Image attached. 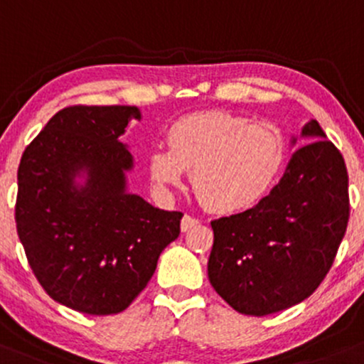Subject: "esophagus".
<instances>
[{
    "label": "esophagus",
    "instance_id": "34e87169",
    "mask_svg": "<svg viewBox=\"0 0 364 364\" xmlns=\"http://www.w3.org/2000/svg\"><path fill=\"white\" fill-rule=\"evenodd\" d=\"M199 223V220L198 218H194V216H191V215H186L182 218V222H181V228H182V232H187V230H191V228L193 227H196Z\"/></svg>",
    "mask_w": 364,
    "mask_h": 364
}]
</instances>
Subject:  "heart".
<instances>
[{"instance_id":"obj_1","label":"heart","mask_w":364,"mask_h":364,"mask_svg":"<svg viewBox=\"0 0 364 364\" xmlns=\"http://www.w3.org/2000/svg\"><path fill=\"white\" fill-rule=\"evenodd\" d=\"M168 149L149 153L148 170L163 193L191 171L194 193L215 213H239L259 203L279 177L285 160L280 130L227 112L183 117L166 134Z\"/></svg>"}]
</instances>
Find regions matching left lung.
<instances>
[{
	"label": "left lung",
	"instance_id": "left-lung-1",
	"mask_svg": "<svg viewBox=\"0 0 364 364\" xmlns=\"http://www.w3.org/2000/svg\"><path fill=\"white\" fill-rule=\"evenodd\" d=\"M284 177L251 210L213 220L210 284L235 311L251 316L303 303L332 268L349 222L344 158L316 120ZM296 144V137L292 139Z\"/></svg>",
	"mask_w": 364,
	"mask_h": 364
}]
</instances>
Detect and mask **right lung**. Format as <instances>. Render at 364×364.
<instances>
[{
	"mask_svg": "<svg viewBox=\"0 0 364 364\" xmlns=\"http://www.w3.org/2000/svg\"><path fill=\"white\" fill-rule=\"evenodd\" d=\"M132 118L137 106H68L18 165L15 222L28 264L48 296L85 314L127 309L181 234L183 213L127 193L134 160L118 137Z\"/></svg>",
	"mask_w": 364,
	"mask_h": 364,
	"instance_id": "obj_1",
	"label": "right lung"
}]
</instances>
